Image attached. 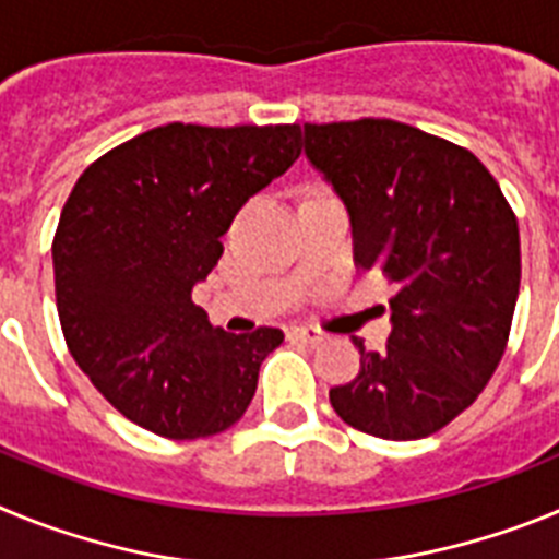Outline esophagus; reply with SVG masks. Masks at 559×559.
Here are the masks:
<instances>
[{
  "instance_id": "esophagus-1",
  "label": "esophagus",
  "mask_w": 559,
  "mask_h": 559,
  "mask_svg": "<svg viewBox=\"0 0 559 559\" xmlns=\"http://www.w3.org/2000/svg\"><path fill=\"white\" fill-rule=\"evenodd\" d=\"M290 335L308 341V344H319V341L324 338L322 330H316V328H294V330H290Z\"/></svg>"
}]
</instances>
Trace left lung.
Returning <instances> with one entry per match:
<instances>
[{
    "label": "left lung",
    "mask_w": 559,
    "mask_h": 559,
    "mask_svg": "<svg viewBox=\"0 0 559 559\" xmlns=\"http://www.w3.org/2000/svg\"><path fill=\"white\" fill-rule=\"evenodd\" d=\"M305 156L347 206L355 260L378 269L389 344L330 389L344 423L380 439L431 437L496 372L521 288L518 221L471 151L394 120L305 126Z\"/></svg>",
    "instance_id": "8db88e82"
}]
</instances>
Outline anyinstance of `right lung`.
Instances as JSON below:
<instances>
[{
    "label": "right lung",
    "mask_w": 559,
    "mask_h": 559,
    "mask_svg": "<svg viewBox=\"0 0 559 559\" xmlns=\"http://www.w3.org/2000/svg\"><path fill=\"white\" fill-rule=\"evenodd\" d=\"M299 126H170L83 170L52 243L63 338L97 392L170 439L226 431L283 330L212 328L192 288L240 206L299 159Z\"/></svg>",
    "instance_id": "right-lung-1"
}]
</instances>
